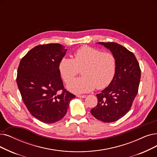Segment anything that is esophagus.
I'll use <instances>...</instances> for the list:
<instances>
[{
    "mask_svg": "<svg viewBox=\"0 0 157 157\" xmlns=\"http://www.w3.org/2000/svg\"><path fill=\"white\" fill-rule=\"evenodd\" d=\"M86 95H77V97L81 98H86Z\"/></svg>",
    "mask_w": 157,
    "mask_h": 157,
    "instance_id": "esophagus-1",
    "label": "esophagus"
}]
</instances>
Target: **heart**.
I'll list each match as a JSON object with an SVG mask.
<instances>
[{"label": "heart", "mask_w": 157, "mask_h": 157, "mask_svg": "<svg viewBox=\"0 0 157 157\" xmlns=\"http://www.w3.org/2000/svg\"><path fill=\"white\" fill-rule=\"evenodd\" d=\"M73 59L63 57L58 63V71L66 83L81 69V76L68 85L69 89L75 93L93 90L96 87L101 90L106 88L115 77L117 60L110 52H103L94 47L83 45L74 52Z\"/></svg>", "instance_id": "b5f03b06"}]
</instances>
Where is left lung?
Returning <instances> with one entry per match:
<instances>
[{
    "mask_svg": "<svg viewBox=\"0 0 157 157\" xmlns=\"http://www.w3.org/2000/svg\"><path fill=\"white\" fill-rule=\"evenodd\" d=\"M109 49L117 60L115 77L108 87L98 94V105L90 112L101 121L112 122L125 115L139 90L140 68L134 54L115 42H99Z\"/></svg>",
    "mask_w": 157,
    "mask_h": 157,
    "instance_id": "obj_1",
    "label": "left lung"
}]
</instances>
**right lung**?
I'll return each mask as SVG.
<instances>
[{"mask_svg":"<svg viewBox=\"0 0 157 157\" xmlns=\"http://www.w3.org/2000/svg\"><path fill=\"white\" fill-rule=\"evenodd\" d=\"M67 49L59 44L38 45L21 59L17 83L30 113L44 123L62 119L69 102L76 96L67 91L58 71V63Z\"/></svg>","mask_w":157,"mask_h":157,"instance_id":"add662e5","label":"right lung"}]
</instances>
